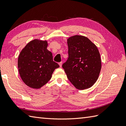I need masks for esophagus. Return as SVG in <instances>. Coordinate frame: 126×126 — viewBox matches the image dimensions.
Masks as SVG:
<instances>
[{
  "instance_id": "1",
  "label": "esophagus",
  "mask_w": 126,
  "mask_h": 126,
  "mask_svg": "<svg viewBox=\"0 0 126 126\" xmlns=\"http://www.w3.org/2000/svg\"><path fill=\"white\" fill-rule=\"evenodd\" d=\"M58 64L60 65V67H62V62H60V63H58Z\"/></svg>"
}]
</instances>
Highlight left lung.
<instances>
[{"label": "left lung", "instance_id": "1", "mask_svg": "<svg viewBox=\"0 0 126 126\" xmlns=\"http://www.w3.org/2000/svg\"><path fill=\"white\" fill-rule=\"evenodd\" d=\"M69 58L62 65L68 79L76 89L92 87L97 81L101 69L100 53L96 45L81 35L67 39Z\"/></svg>", "mask_w": 126, "mask_h": 126}]
</instances>
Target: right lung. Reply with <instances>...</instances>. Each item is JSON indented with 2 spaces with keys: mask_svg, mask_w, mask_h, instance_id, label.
Instances as JSON below:
<instances>
[{
  "mask_svg": "<svg viewBox=\"0 0 126 126\" xmlns=\"http://www.w3.org/2000/svg\"><path fill=\"white\" fill-rule=\"evenodd\" d=\"M47 40L34 39L25 45L18 59V68L24 83L39 89L51 79L55 69L60 67L53 61L52 53L47 49Z\"/></svg>",
  "mask_w": 126,
  "mask_h": 126,
  "instance_id": "1",
  "label": "right lung"
}]
</instances>
